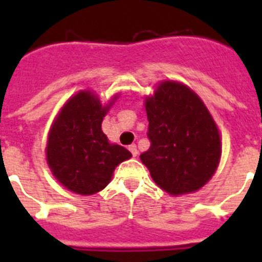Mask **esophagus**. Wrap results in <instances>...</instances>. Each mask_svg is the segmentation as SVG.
<instances>
[{"label":"esophagus","instance_id":"obj_1","mask_svg":"<svg viewBox=\"0 0 262 262\" xmlns=\"http://www.w3.org/2000/svg\"><path fill=\"white\" fill-rule=\"evenodd\" d=\"M129 151L132 152V155L133 156H137V154H139V151H137V147H136V144H130V145H129Z\"/></svg>","mask_w":262,"mask_h":262}]
</instances>
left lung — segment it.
Returning <instances> with one entry per match:
<instances>
[{
    "instance_id": "left-lung-1",
    "label": "left lung",
    "mask_w": 262,
    "mask_h": 262,
    "mask_svg": "<svg viewBox=\"0 0 262 262\" xmlns=\"http://www.w3.org/2000/svg\"><path fill=\"white\" fill-rule=\"evenodd\" d=\"M151 147L140 155L152 179L172 195L199 190L211 179L222 154L219 130L197 95L164 81L145 102Z\"/></svg>"
}]
</instances>
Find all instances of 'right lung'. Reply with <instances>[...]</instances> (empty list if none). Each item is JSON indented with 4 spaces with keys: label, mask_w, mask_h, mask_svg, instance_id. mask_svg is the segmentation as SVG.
I'll return each instance as SVG.
<instances>
[{
    "label": "right lung",
    "mask_w": 262,
    "mask_h": 262,
    "mask_svg": "<svg viewBox=\"0 0 262 262\" xmlns=\"http://www.w3.org/2000/svg\"><path fill=\"white\" fill-rule=\"evenodd\" d=\"M108 106L88 91L69 99L51 126L47 141V163L54 177L77 194H94L110 182L113 171L132 154L110 144L102 132Z\"/></svg>",
    "instance_id": "1"
}]
</instances>
